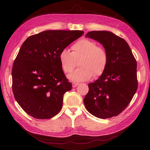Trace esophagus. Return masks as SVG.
<instances>
[{"mask_svg":"<svg viewBox=\"0 0 150 150\" xmlns=\"http://www.w3.org/2000/svg\"><path fill=\"white\" fill-rule=\"evenodd\" d=\"M78 83H73L72 84V88H76L77 87V86H78Z\"/></svg>","mask_w":150,"mask_h":150,"instance_id":"obj_1","label":"esophagus"}]
</instances>
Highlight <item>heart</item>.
I'll use <instances>...</instances> for the list:
<instances>
[{
    "label": "heart",
    "mask_w": 150,
    "mask_h": 150,
    "mask_svg": "<svg viewBox=\"0 0 150 150\" xmlns=\"http://www.w3.org/2000/svg\"><path fill=\"white\" fill-rule=\"evenodd\" d=\"M72 52L63 49L59 54L61 67L65 73H70L79 61L80 66L67 76L74 82L88 81L94 76H101L105 71L108 63V54L102 46H97L94 40L81 39L71 47Z\"/></svg>",
    "instance_id": "1"
}]
</instances>
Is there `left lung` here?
<instances>
[{
	"instance_id": "obj_1",
	"label": "left lung",
	"mask_w": 150,
	"mask_h": 150,
	"mask_svg": "<svg viewBox=\"0 0 150 150\" xmlns=\"http://www.w3.org/2000/svg\"><path fill=\"white\" fill-rule=\"evenodd\" d=\"M86 37L103 45L108 54V63L101 76L88 84L84 105L93 116L110 118L120 114L137 92V61L126 40L111 32L91 31Z\"/></svg>"
}]
</instances>
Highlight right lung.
<instances>
[{"mask_svg": "<svg viewBox=\"0 0 150 150\" xmlns=\"http://www.w3.org/2000/svg\"><path fill=\"white\" fill-rule=\"evenodd\" d=\"M82 30H45L30 35L19 50L12 69V91L23 110L36 119H50L62 107L72 89L59 60L63 49Z\"/></svg>", "mask_w": 150, "mask_h": 150, "instance_id": "1", "label": "right lung"}]
</instances>
